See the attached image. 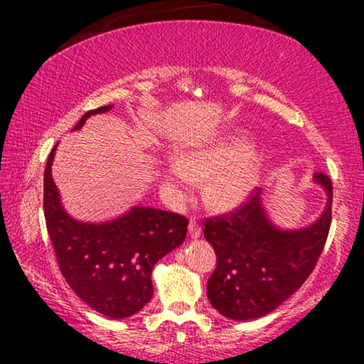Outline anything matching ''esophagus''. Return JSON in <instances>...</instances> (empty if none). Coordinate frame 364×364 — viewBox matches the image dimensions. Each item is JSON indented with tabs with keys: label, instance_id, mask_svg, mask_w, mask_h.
Returning <instances> with one entry per match:
<instances>
[{
	"label": "esophagus",
	"instance_id": "obj_1",
	"mask_svg": "<svg viewBox=\"0 0 364 364\" xmlns=\"http://www.w3.org/2000/svg\"><path fill=\"white\" fill-rule=\"evenodd\" d=\"M188 233H191L192 238H198V237H200V233H202V228L198 227V223L193 220V218L191 222H188Z\"/></svg>",
	"mask_w": 364,
	"mask_h": 364
}]
</instances>
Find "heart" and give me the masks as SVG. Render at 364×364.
<instances>
[{"mask_svg":"<svg viewBox=\"0 0 364 364\" xmlns=\"http://www.w3.org/2000/svg\"><path fill=\"white\" fill-rule=\"evenodd\" d=\"M263 168V154L250 146L245 132H225L192 149L166 171L164 186L173 198L187 196L192 183L208 178L203 200L217 210L242 205L255 191Z\"/></svg>","mask_w":364,"mask_h":364,"instance_id":"1","label":"heart"}]
</instances>
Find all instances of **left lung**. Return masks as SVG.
Returning <instances> with one entry per match:
<instances>
[{
    "mask_svg": "<svg viewBox=\"0 0 364 364\" xmlns=\"http://www.w3.org/2000/svg\"><path fill=\"white\" fill-rule=\"evenodd\" d=\"M313 182L326 192V207L308 227L278 228L268 218L260 187L237 210L205 218L203 235L217 255L207 296L220 315L237 321L265 316L310 277L330 232L333 200L326 173H315Z\"/></svg>",
    "mask_w": 364,
    "mask_h": 364,
    "instance_id": "obj_1",
    "label": "left lung"
}]
</instances>
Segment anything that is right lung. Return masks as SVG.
Listing matches in <instances>:
<instances>
[{"label": "right lung", "instance_id": "right-lung-1", "mask_svg": "<svg viewBox=\"0 0 364 364\" xmlns=\"http://www.w3.org/2000/svg\"><path fill=\"white\" fill-rule=\"evenodd\" d=\"M111 109L102 106L87 111L73 131L81 129L87 117ZM56 147L44 168V218L59 270L92 310L112 320L136 315L154 295V265L182 245L188 220L173 212L142 205L109 222L76 220L64 210L53 181Z\"/></svg>", "mask_w": 364, "mask_h": 364}]
</instances>
